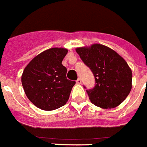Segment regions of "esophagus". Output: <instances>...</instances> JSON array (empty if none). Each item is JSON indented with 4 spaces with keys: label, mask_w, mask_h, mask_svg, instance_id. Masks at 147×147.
Wrapping results in <instances>:
<instances>
[{
    "label": "esophagus",
    "mask_w": 147,
    "mask_h": 147,
    "mask_svg": "<svg viewBox=\"0 0 147 147\" xmlns=\"http://www.w3.org/2000/svg\"><path fill=\"white\" fill-rule=\"evenodd\" d=\"M76 83L78 84V85H80L82 83V80L81 78H78L77 80H76Z\"/></svg>",
    "instance_id": "1"
}]
</instances>
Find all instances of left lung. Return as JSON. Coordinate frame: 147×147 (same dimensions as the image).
<instances>
[{
	"label": "left lung",
	"instance_id": "obj_1",
	"mask_svg": "<svg viewBox=\"0 0 147 147\" xmlns=\"http://www.w3.org/2000/svg\"><path fill=\"white\" fill-rule=\"evenodd\" d=\"M76 51L95 77V87L86 90L92 103L102 109L115 108L122 103L132 88L133 74L126 61L100 44L77 48Z\"/></svg>",
	"mask_w": 147,
	"mask_h": 147
}]
</instances>
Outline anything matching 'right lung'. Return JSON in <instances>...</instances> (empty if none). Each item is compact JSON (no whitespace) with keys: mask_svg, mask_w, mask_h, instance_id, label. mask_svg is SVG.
Here are the masks:
<instances>
[{"mask_svg":"<svg viewBox=\"0 0 147 147\" xmlns=\"http://www.w3.org/2000/svg\"><path fill=\"white\" fill-rule=\"evenodd\" d=\"M68 53L63 48H52L34 57L24 69L21 83L27 97L42 110L51 111L65 105L76 84L66 78L61 64Z\"/></svg>","mask_w":147,"mask_h":147,"instance_id":"obj_1","label":"right lung"}]
</instances>
